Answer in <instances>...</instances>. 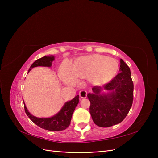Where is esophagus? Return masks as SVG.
<instances>
[{
  "instance_id": "1",
  "label": "esophagus",
  "mask_w": 158,
  "mask_h": 158,
  "mask_svg": "<svg viewBox=\"0 0 158 158\" xmlns=\"http://www.w3.org/2000/svg\"><path fill=\"white\" fill-rule=\"evenodd\" d=\"M79 95L81 98H86L87 92L85 90H82L79 92Z\"/></svg>"
}]
</instances>
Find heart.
Here are the masks:
<instances>
[{"instance_id":"heart-1","label":"heart","mask_w":158,"mask_h":158,"mask_svg":"<svg viewBox=\"0 0 158 158\" xmlns=\"http://www.w3.org/2000/svg\"><path fill=\"white\" fill-rule=\"evenodd\" d=\"M118 63L115 59L102 55L80 56L70 67L64 63L59 70V76L66 84H73L75 80H88L95 85L109 82L116 75Z\"/></svg>"}]
</instances>
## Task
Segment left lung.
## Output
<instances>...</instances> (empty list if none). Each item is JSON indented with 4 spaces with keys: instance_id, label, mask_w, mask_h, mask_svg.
<instances>
[{
    "instance_id": "1",
    "label": "left lung",
    "mask_w": 158,
    "mask_h": 158,
    "mask_svg": "<svg viewBox=\"0 0 158 158\" xmlns=\"http://www.w3.org/2000/svg\"><path fill=\"white\" fill-rule=\"evenodd\" d=\"M120 63V73L111 82L103 87H93L92 93L87 95L91 116L99 127H109L120 123L132 105L134 85L131 70L122 59Z\"/></svg>"
}]
</instances>
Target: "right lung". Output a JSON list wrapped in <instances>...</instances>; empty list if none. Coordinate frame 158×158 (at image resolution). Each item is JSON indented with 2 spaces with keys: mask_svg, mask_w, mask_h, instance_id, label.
I'll use <instances>...</instances> for the list:
<instances>
[{
  "mask_svg": "<svg viewBox=\"0 0 158 158\" xmlns=\"http://www.w3.org/2000/svg\"><path fill=\"white\" fill-rule=\"evenodd\" d=\"M54 60V56H44L42 58L36 60L31 65L29 70H28V73L31 70V69L36 67V66L51 67L52 66V61ZM78 103L79 95H78L70 101L66 102L63 107L61 108V109L55 115L49 118H39L32 115L28 111L24 102H23V104H24V109L26 114L36 125L47 131H60L65 130L70 125L72 116H73V112Z\"/></svg>",
  "mask_w": 158,
  "mask_h": 158,
  "instance_id": "obj_1",
  "label": "right lung"
}]
</instances>
